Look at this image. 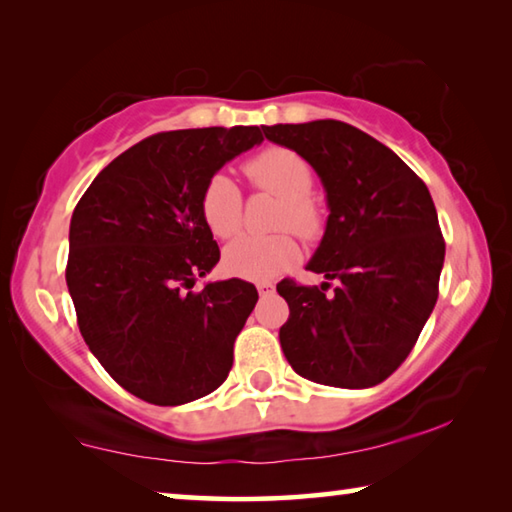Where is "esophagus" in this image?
Returning <instances> with one entry per match:
<instances>
[{"instance_id": "obj_1", "label": "esophagus", "mask_w": 512, "mask_h": 512, "mask_svg": "<svg viewBox=\"0 0 512 512\" xmlns=\"http://www.w3.org/2000/svg\"><path fill=\"white\" fill-rule=\"evenodd\" d=\"M257 291H259V296H273L275 293V284L273 282H257Z\"/></svg>"}]
</instances>
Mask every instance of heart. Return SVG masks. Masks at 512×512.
I'll return each instance as SVG.
<instances>
[{"label": "heart", "instance_id": "heart-1", "mask_svg": "<svg viewBox=\"0 0 512 512\" xmlns=\"http://www.w3.org/2000/svg\"><path fill=\"white\" fill-rule=\"evenodd\" d=\"M244 171L255 187L284 198L280 219H277L280 228H291L302 239H316L320 235L323 214L309 196L314 187V169L302 155L282 146H271L253 155ZM241 210H244V201H241L235 180L225 173H214L201 194V216L207 230L219 239L237 235L241 228ZM298 257L300 248L289 232L271 237L244 235L225 246L223 266L225 271L244 280H271L296 264Z\"/></svg>", "mask_w": 512, "mask_h": 512}]
</instances>
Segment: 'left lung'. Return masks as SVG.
<instances>
[{"label":"left lung","instance_id":"obj_1","mask_svg":"<svg viewBox=\"0 0 512 512\" xmlns=\"http://www.w3.org/2000/svg\"><path fill=\"white\" fill-rule=\"evenodd\" d=\"M262 131L314 167L329 207L307 264L327 282L277 284L289 305L284 357L316 384L377 386L409 357L438 300L445 239L429 189L388 146L343 121ZM332 279L337 287L327 297Z\"/></svg>","mask_w":512,"mask_h":512}]
</instances>
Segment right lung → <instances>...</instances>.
Wrapping results in <instances>:
<instances>
[{"label": "right lung", "instance_id": "right-lung-1", "mask_svg": "<svg viewBox=\"0 0 512 512\" xmlns=\"http://www.w3.org/2000/svg\"><path fill=\"white\" fill-rule=\"evenodd\" d=\"M262 140L257 126L151 135L112 160L76 205L65 280L79 329L108 375L144 402H194L228 377L259 296L237 277L194 291L221 257L201 194Z\"/></svg>", "mask_w": 512, "mask_h": 512}]
</instances>
